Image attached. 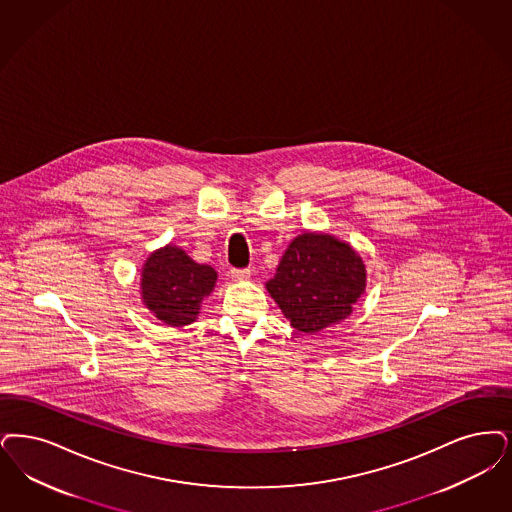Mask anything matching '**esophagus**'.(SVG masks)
<instances>
[{"label":"esophagus","mask_w":512,"mask_h":512,"mask_svg":"<svg viewBox=\"0 0 512 512\" xmlns=\"http://www.w3.org/2000/svg\"><path fill=\"white\" fill-rule=\"evenodd\" d=\"M249 276H251L249 268H232L230 270V278L234 282H246V280H249Z\"/></svg>","instance_id":"obj_1"}]
</instances>
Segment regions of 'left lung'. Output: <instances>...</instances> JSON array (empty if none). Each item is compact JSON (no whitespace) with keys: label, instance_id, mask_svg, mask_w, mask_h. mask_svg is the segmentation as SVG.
<instances>
[{"label":"left lung","instance_id":"1","mask_svg":"<svg viewBox=\"0 0 512 512\" xmlns=\"http://www.w3.org/2000/svg\"><path fill=\"white\" fill-rule=\"evenodd\" d=\"M366 282L364 259L348 242L303 232L287 246L266 291L293 328L318 333L347 320Z\"/></svg>","mask_w":512,"mask_h":512}]
</instances>
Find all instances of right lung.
I'll list each match as a JSON object with an SVG mask.
<instances>
[{
  "mask_svg": "<svg viewBox=\"0 0 512 512\" xmlns=\"http://www.w3.org/2000/svg\"><path fill=\"white\" fill-rule=\"evenodd\" d=\"M215 284L217 272L213 266L196 263L173 244L152 251L141 268L143 305L171 328L196 322Z\"/></svg>",
  "mask_w": 512,
  "mask_h": 512,
  "instance_id": "obj_1",
  "label": "right lung"
}]
</instances>
